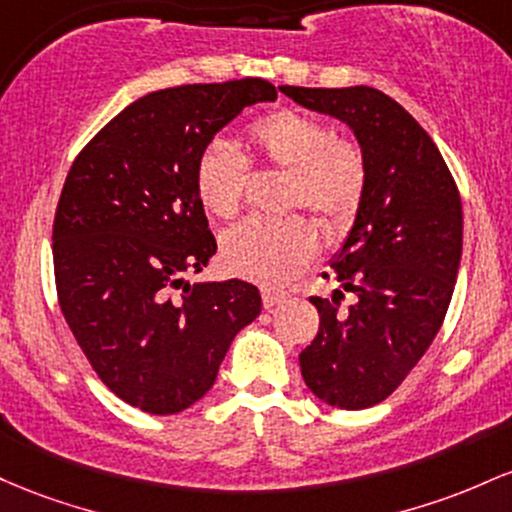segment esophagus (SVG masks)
<instances>
[{"label": "esophagus", "instance_id": "obj_1", "mask_svg": "<svg viewBox=\"0 0 512 512\" xmlns=\"http://www.w3.org/2000/svg\"><path fill=\"white\" fill-rule=\"evenodd\" d=\"M261 297H263V307H266V309H273L275 304H280V302L285 300V292L271 290V287H263V290H261Z\"/></svg>", "mask_w": 512, "mask_h": 512}]
</instances>
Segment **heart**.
Wrapping results in <instances>:
<instances>
[{
  "instance_id": "heart-1",
  "label": "heart",
  "mask_w": 512,
  "mask_h": 512,
  "mask_svg": "<svg viewBox=\"0 0 512 512\" xmlns=\"http://www.w3.org/2000/svg\"><path fill=\"white\" fill-rule=\"evenodd\" d=\"M256 159L285 171L283 210L307 208L329 232L348 227L365 193L367 166L355 142L333 137L331 128L307 113L280 108L249 128ZM249 162L225 140H210L195 162V188L203 208L232 220L244 203ZM317 251V229L302 215L254 217L222 237L229 271L278 287L302 271Z\"/></svg>"
}]
</instances>
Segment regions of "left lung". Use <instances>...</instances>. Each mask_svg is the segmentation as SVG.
<instances>
[{
  "label": "left lung",
  "mask_w": 512,
  "mask_h": 512,
  "mask_svg": "<svg viewBox=\"0 0 512 512\" xmlns=\"http://www.w3.org/2000/svg\"><path fill=\"white\" fill-rule=\"evenodd\" d=\"M309 111L338 118L363 149L367 181L355 222L331 261L355 302L309 297L319 331L300 353L314 396L338 409L380 404L440 331L462 258V200L430 135L372 86H280Z\"/></svg>",
  "instance_id": "obj_1"
}]
</instances>
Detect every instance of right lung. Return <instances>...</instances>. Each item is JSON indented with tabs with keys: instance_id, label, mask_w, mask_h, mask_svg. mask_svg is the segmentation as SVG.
Listing matches in <instances>:
<instances>
[{
	"instance_id": "right-lung-1",
	"label": "right lung",
	"mask_w": 512,
	"mask_h": 512,
	"mask_svg": "<svg viewBox=\"0 0 512 512\" xmlns=\"http://www.w3.org/2000/svg\"><path fill=\"white\" fill-rule=\"evenodd\" d=\"M278 91L266 79L152 91L74 159L53 222L65 321L101 382L169 416L203 399L234 336L261 314L244 280L186 283L217 251L195 188L198 154Z\"/></svg>"
}]
</instances>
